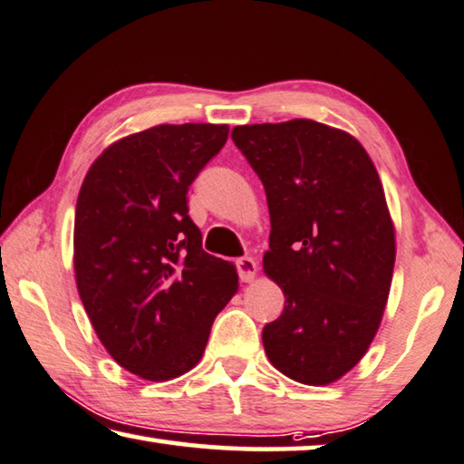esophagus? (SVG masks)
<instances>
[{
	"label": "esophagus",
	"instance_id": "esophagus-1",
	"mask_svg": "<svg viewBox=\"0 0 464 464\" xmlns=\"http://www.w3.org/2000/svg\"><path fill=\"white\" fill-rule=\"evenodd\" d=\"M234 263H237L240 281L250 283L256 277V261L253 256H238Z\"/></svg>",
	"mask_w": 464,
	"mask_h": 464
}]
</instances>
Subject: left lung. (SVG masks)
<instances>
[{"instance_id":"obj_1","label":"left lung","mask_w":464,"mask_h":464,"mask_svg":"<svg viewBox=\"0 0 464 464\" xmlns=\"http://www.w3.org/2000/svg\"><path fill=\"white\" fill-rule=\"evenodd\" d=\"M232 140L265 187L263 266L285 295L265 353L289 379L328 385L367 353L392 287L395 232L377 169L356 138L314 120L237 126Z\"/></svg>"}]
</instances>
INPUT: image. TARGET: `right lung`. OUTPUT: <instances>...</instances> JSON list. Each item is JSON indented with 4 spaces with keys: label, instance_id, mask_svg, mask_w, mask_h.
I'll return each instance as SVG.
<instances>
[{
    "label": "right lung",
    "instance_id": "right-lung-1",
    "mask_svg": "<svg viewBox=\"0 0 464 464\" xmlns=\"http://www.w3.org/2000/svg\"><path fill=\"white\" fill-rule=\"evenodd\" d=\"M226 124H162L108 146L75 209V279L113 361L146 381L199 362L238 289L234 265L201 248L187 191L222 150Z\"/></svg>",
    "mask_w": 464,
    "mask_h": 464
}]
</instances>
